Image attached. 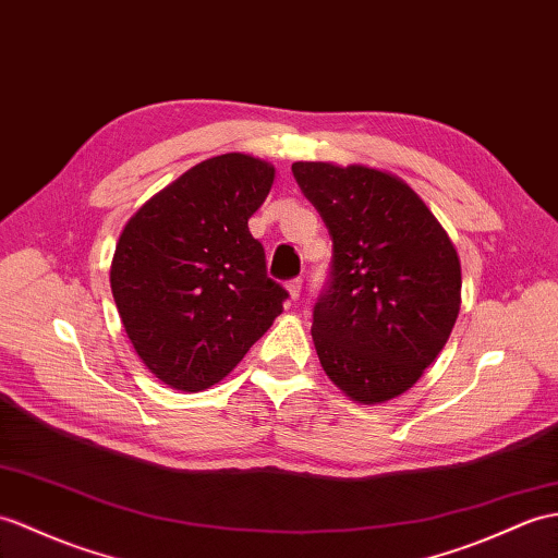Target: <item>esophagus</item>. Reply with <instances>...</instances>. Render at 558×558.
Returning <instances> with one entry per match:
<instances>
[{"label":"esophagus","mask_w":558,"mask_h":558,"mask_svg":"<svg viewBox=\"0 0 558 558\" xmlns=\"http://www.w3.org/2000/svg\"><path fill=\"white\" fill-rule=\"evenodd\" d=\"M288 292H290L292 300H296V296H300V292H302V278H292L288 282Z\"/></svg>","instance_id":"obj_1"}]
</instances>
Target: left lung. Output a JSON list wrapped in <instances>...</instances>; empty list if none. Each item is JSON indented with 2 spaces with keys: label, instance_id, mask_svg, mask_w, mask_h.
<instances>
[{
  "label": "left lung",
  "instance_id": "8db88e82",
  "mask_svg": "<svg viewBox=\"0 0 558 558\" xmlns=\"http://www.w3.org/2000/svg\"><path fill=\"white\" fill-rule=\"evenodd\" d=\"M332 238V276L311 338L328 378L356 404L418 383L461 308L454 242L404 180L371 166L294 161Z\"/></svg>",
  "mask_w": 558,
  "mask_h": 558
}]
</instances>
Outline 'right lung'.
Returning <instances> with one entry per match:
<instances>
[{
	"label": "right lung",
	"instance_id": "obj_1",
	"mask_svg": "<svg viewBox=\"0 0 558 558\" xmlns=\"http://www.w3.org/2000/svg\"><path fill=\"white\" fill-rule=\"evenodd\" d=\"M276 168L242 151L192 166L128 220L111 292L137 356L173 390L223 380L282 314L250 218Z\"/></svg>",
	"mask_w": 558,
	"mask_h": 558
}]
</instances>
